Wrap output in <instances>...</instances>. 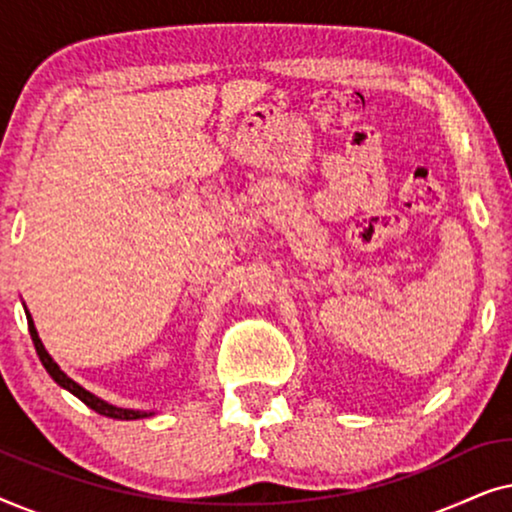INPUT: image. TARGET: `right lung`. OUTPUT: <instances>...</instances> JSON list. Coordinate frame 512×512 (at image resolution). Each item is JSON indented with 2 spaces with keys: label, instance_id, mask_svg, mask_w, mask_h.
I'll list each match as a JSON object with an SVG mask.
<instances>
[{
  "label": "right lung",
  "instance_id": "add662e5",
  "mask_svg": "<svg viewBox=\"0 0 512 512\" xmlns=\"http://www.w3.org/2000/svg\"><path fill=\"white\" fill-rule=\"evenodd\" d=\"M25 314H27V326H30V335H32V342H34V349H37V354H39V361L44 363V368H46V373L53 377L55 382L60 384L62 389H67L69 394H74L76 398H79V401H83L88 405L90 410H95V412H100V415H104V417H111V419H144V417H151L153 412H144V410H130V408H116V405H111V403H107V401H102V398H97L95 394H90V391H86L81 387V384H76L72 377H69L67 373H62L60 370V366L58 363L53 361V356L46 352V347H44V342L39 340V333H37V328H34V321H32V317H30V312L25 310Z\"/></svg>",
  "mask_w": 512,
  "mask_h": 512
}]
</instances>
